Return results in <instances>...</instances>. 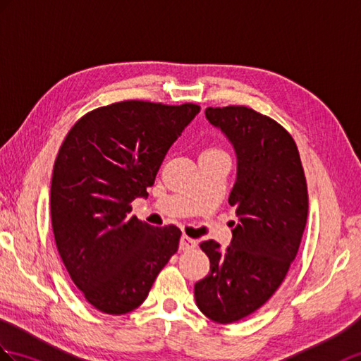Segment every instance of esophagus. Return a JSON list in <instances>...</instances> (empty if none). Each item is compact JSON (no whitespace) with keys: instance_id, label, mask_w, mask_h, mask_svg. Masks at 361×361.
Instances as JSON below:
<instances>
[{"instance_id":"34e87169","label":"esophagus","mask_w":361,"mask_h":361,"mask_svg":"<svg viewBox=\"0 0 361 361\" xmlns=\"http://www.w3.org/2000/svg\"><path fill=\"white\" fill-rule=\"evenodd\" d=\"M197 246V241L194 238H189L188 235H183L180 240V249L181 250H189Z\"/></svg>"}]
</instances>
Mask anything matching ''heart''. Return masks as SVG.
Here are the masks:
<instances>
[{"label": "heart", "instance_id": "1", "mask_svg": "<svg viewBox=\"0 0 361 361\" xmlns=\"http://www.w3.org/2000/svg\"><path fill=\"white\" fill-rule=\"evenodd\" d=\"M206 152H219V150H212V149H211V150H206Z\"/></svg>", "mask_w": 361, "mask_h": 361}]
</instances>
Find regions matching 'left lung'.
Segmentation results:
<instances>
[{
	"mask_svg": "<svg viewBox=\"0 0 361 361\" xmlns=\"http://www.w3.org/2000/svg\"><path fill=\"white\" fill-rule=\"evenodd\" d=\"M206 118L235 150L229 195L238 223L231 245L203 241L211 271L195 283L198 309L216 323L255 312L280 288L307 220V186L294 138L269 116L245 106L207 107Z\"/></svg>",
	"mask_w": 361,
	"mask_h": 361,
	"instance_id": "8db88e82",
	"label": "left lung"
}]
</instances>
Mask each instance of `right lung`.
<instances>
[{"instance_id": "right-lung-1", "label": "right lung", "mask_w": 361, "mask_h": 361, "mask_svg": "<svg viewBox=\"0 0 361 361\" xmlns=\"http://www.w3.org/2000/svg\"><path fill=\"white\" fill-rule=\"evenodd\" d=\"M198 112L197 104L121 102L86 114L63 141L50 186L52 229L72 281L98 311L137 309L178 250L177 226L155 228L129 212Z\"/></svg>"}]
</instances>
